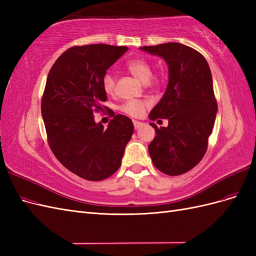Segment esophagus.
Masks as SVG:
<instances>
[{
	"label": "esophagus",
	"mask_w": 256,
	"mask_h": 256,
	"mask_svg": "<svg viewBox=\"0 0 256 256\" xmlns=\"http://www.w3.org/2000/svg\"><path fill=\"white\" fill-rule=\"evenodd\" d=\"M142 125H143V122H138V120H134V128H136V129L140 128Z\"/></svg>",
	"instance_id": "1"
}]
</instances>
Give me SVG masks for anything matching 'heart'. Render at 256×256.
Returning a JSON list of instances; mask_svg holds the SVG:
<instances>
[{"label": "heart", "mask_w": 256, "mask_h": 256, "mask_svg": "<svg viewBox=\"0 0 256 256\" xmlns=\"http://www.w3.org/2000/svg\"><path fill=\"white\" fill-rule=\"evenodd\" d=\"M126 67L128 70L134 76H136L140 81L144 83H152V80L150 79L152 78L154 69L152 64L147 60L142 58H131L127 62ZM102 84L106 94L111 95L115 88V76L113 72H106L102 76ZM145 108L146 102H143V100L132 99L127 100L126 102H124L120 106V110L127 115L132 116V118H138V116H140L144 112Z\"/></svg>", "instance_id": "b5f03b06"}]
</instances>
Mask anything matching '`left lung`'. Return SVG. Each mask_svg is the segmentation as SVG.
<instances>
[{
    "mask_svg": "<svg viewBox=\"0 0 256 256\" xmlns=\"http://www.w3.org/2000/svg\"><path fill=\"white\" fill-rule=\"evenodd\" d=\"M141 50L164 58L168 83L150 120H168V127L154 122L156 136L148 145L154 166L166 175L187 173L202 160L212 132L218 104L210 68L205 58L188 46L166 42Z\"/></svg>",
    "mask_w": 256,
    "mask_h": 256,
    "instance_id": "1",
    "label": "left lung"
}]
</instances>
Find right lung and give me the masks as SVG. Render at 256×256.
<instances>
[{"label": "right lung", "instance_id": "1", "mask_svg": "<svg viewBox=\"0 0 256 256\" xmlns=\"http://www.w3.org/2000/svg\"><path fill=\"white\" fill-rule=\"evenodd\" d=\"M127 50L104 44L74 46L56 60L46 82L42 114L50 148L67 170L86 180H102L118 171L134 134L125 115L111 111L108 128L94 120L106 100L102 76Z\"/></svg>", "mask_w": 256, "mask_h": 256}]
</instances>
